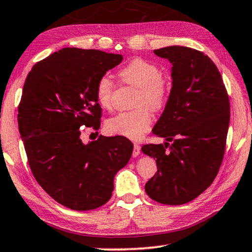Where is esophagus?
<instances>
[{
  "mask_svg": "<svg viewBox=\"0 0 252 252\" xmlns=\"http://www.w3.org/2000/svg\"><path fill=\"white\" fill-rule=\"evenodd\" d=\"M139 154H141V146L137 144V143H135V144H133V151H132L133 157H137V156H139Z\"/></svg>",
  "mask_w": 252,
  "mask_h": 252,
  "instance_id": "obj_1",
  "label": "esophagus"
}]
</instances>
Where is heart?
<instances>
[{"instance_id":"1","label":"heart","mask_w":252,"mask_h":252,"mask_svg":"<svg viewBox=\"0 0 252 252\" xmlns=\"http://www.w3.org/2000/svg\"><path fill=\"white\" fill-rule=\"evenodd\" d=\"M119 75L123 84L138 88L135 98V107L138 108L111 117L107 121L106 128L111 135L139 139L151 126V114L147 108L154 111L163 109L170 94V85L157 65L141 58L131 60L121 69ZM114 89L115 85L109 76L98 79L95 95L104 109L113 107Z\"/></svg>"}]
</instances>
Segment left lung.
Masks as SVG:
<instances>
[{"label":"left lung","instance_id":"8db88e82","mask_svg":"<svg viewBox=\"0 0 252 252\" xmlns=\"http://www.w3.org/2000/svg\"><path fill=\"white\" fill-rule=\"evenodd\" d=\"M154 52L172 63V88L152 129L166 142L142 148L158 168L145 184V192L164 205H184L205 192L218 174L230 104L221 74L208 56L178 45Z\"/></svg>","mask_w":252,"mask_h":252}]
</instances>
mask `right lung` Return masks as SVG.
<instances>
[{"label": "right lung", "mask_w": 252, "mask_h": 252, "mask_svg": "<svg viewBox=\"0 0 252 252\" xmlns=\"http://www.w3.org/2000/svg\"><path fill=\"white\" fill-rule=\"evenodd\" d=\"M122 55L66 47L38 62L25 79L18 129L28 161L41 189L73 211L104 205L114 178L128 164L133 145L123 136L85 144L80 128H100L98 79Z\"/></svg>", "instance_id": "right-lung-1"}]
</instances>
